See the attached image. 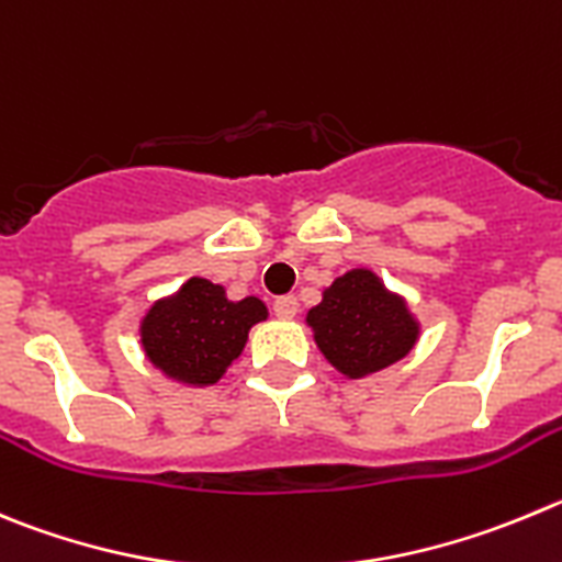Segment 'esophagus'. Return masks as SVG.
Listing matches in <instances>:
<instances>
[{
    "label": "esophagus",
    "instance_id": "esophagus-1",
    "mask_svg": "<svg viewBox=\"0 0 562 562\" xmlns=\"http://www.w3.org/2000/svg\"><path fill=\"white\" fill-rule=\"evenodd\" d=\"M299 313L296 296H280L274 299V316L277 318H293Z\"/></svg>",
    "mask_w": 562,
    "mask_h": 562
}]
</instances>
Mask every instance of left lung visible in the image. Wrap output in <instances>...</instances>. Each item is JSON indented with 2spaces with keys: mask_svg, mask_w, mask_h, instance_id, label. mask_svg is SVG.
<instances>
[{
  "mask_svg": "<svg viewBox=\"0 0 562 562\" xmlns=\"http://www.w3.org/2000/svg\"><path fill=\"white\" fill-rule=\"evenodd\" d=\"M318 349L340 374H374L405 358L418 338V324L380 277L355 269L324 291L322 305L307 313Z\"/></svg>",
  "mask_w": 562,
  "mask_h": 562,
  "instance_id": "1",
  "label": "left lung"
}]
</instances>
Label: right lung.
Returning a JSON list of instances; mask_svg holds the SVG:
<instances>
[{
	"label": "right lung",
	"instance_id": "1",
	"mask_svg": "<svg viewBox=\"0 0 562 562\" xmlns=\"http://www.w3.org/2000/svg\"><path fill=\"white\" fill-rule=\"evenodd\" d=\"M269 316L260 299L229 302L222 285L193 277L162 299L140 324L144 352L162 374L188 385H213L244 352L251 324Z\"/></svg>",
	"mask_w": 562,
	"mask_h": 562
}]
</instances>
